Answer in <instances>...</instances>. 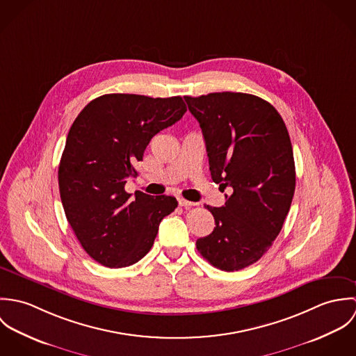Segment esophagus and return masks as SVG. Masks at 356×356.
<instances>
[{
	"label": "esophagus",
	"instance_id": "1",
	"mask_svg": "<svg viewBox=\"0 0 356 356\" xmlns=\"http://www.w3.org/2000/svg\"><path fill=\"white\" fill-rule=\"evenodd\" d=\"M178 204H179L181 207H192V205H195V203L188 202V200H185V199H182V197H179V199H178Z\"/></svg>",
	"mask_w": 356,
	"mask_h": 356
}]
</instances>
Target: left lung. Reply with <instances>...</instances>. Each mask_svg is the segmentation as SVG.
I'll list each match as a JSON object with an SVG mask.
<instances>
[{
  "mask_svg": "<svg viewBox=\"0 0 356 356\" xmlns=\"http://www.w3.org/2000/svg\"><path fill=\"white\" fill-rule=\"evenodd\" d=\"M185 102L200 123L212 181L232 191L223 207L207 205L216 226L196 247L212 266L237 271L268 251L289 212L296 185L289 133L277 109L254 95Z\"/></svg>",
  "mask_w": 356,
  "mask_h": 356,
  "instance_id": "left-lung-1",
  "label": "left lung"
}]
</instances>
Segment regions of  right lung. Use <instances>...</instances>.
I'll use <instances>...</instances> for the list:
<instances>
[{
  "label": "right lung",
  "mask_w": 356,
  "mask_h": 356,
  "mask_svg": "<svg viewBox=\"0 0 356 356\" xmlns=\"http://www.w3.org/2000/svg\"><path fill=\"white\" fill-rule=\"evenodd\" d=\"M186 112L182 97L104 95L74 120L58 165V189L68 223L90 257L105 267L137 263L152 248L172 196L134 197L124 191L134 164L163 129Z\"/></svg>",
  "instance_id": "right-lung-1"
}]
</instances>
